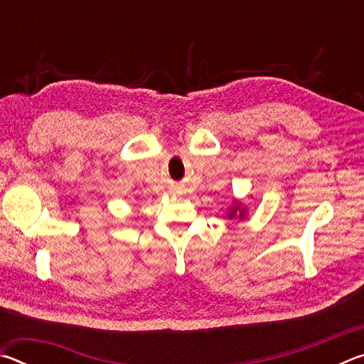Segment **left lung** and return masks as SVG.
I'll use <instances>...</instances> for the list:
<instances>
[{"label":"left lung","mask_w":364,"mask_h":364,"mask_svg":"<svg viewBox=\"0 0 364 364\" xmlns=\"http://www.w3.org/2000/svg\"><path fill=\"white\" fill-rule=\"evenodd\" d=\"M237 208H239V207H236V205H234V208H232V213L230 215V218H231V217H234V212H236V210H237ZM241 215H244V213H241Z\"/></svg>","instance_id":"left-lung-1"}]
</instances>
